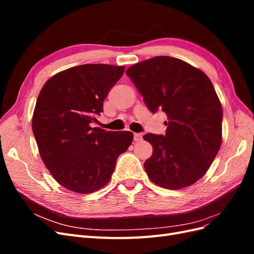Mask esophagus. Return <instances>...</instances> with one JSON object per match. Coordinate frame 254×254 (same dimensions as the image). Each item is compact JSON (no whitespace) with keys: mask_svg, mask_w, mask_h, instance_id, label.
I'll return each instance as SVG.
<instances>
[{"mask_svg":"<svg viewBox=\"0 0 254 254\" xmlns=\"http://www.w3.org/2000/svg\"><path fill=\"white\" fill-rule=\"evenodd\" d=\"M142 139H143L142 133H134L133 134V140L135 142H140V141H142Z\"/></svg>","mask_w":254,"mask_h":254,"instance_id":"esophagus-1","label":"esophagus"}]
</instances>
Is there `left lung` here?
Returning <instances> with one entry per match:
<instances>
[{
	"instance_id": "left-lung-1",
	"label": "left lung",
	"mask_w": 254,
	"mask_h": 254,
	"mask_svg": "<svg viewBox=\"0 0 254 254\" xmlns=\"http://www.w3.org/2000/svg\"><path fill=\"white\" fill-rule=\"evenodd\" d=\"M147 108L167 115L165 135L143 136L152 145L144 167L157 186L179 190L202 178L221 145L222 108L210 78L178 58L157 56L126 71Z\"/></svg>"
}]
</instances>
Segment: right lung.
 <instances>
[{
	"instance_id": "right-lung-1",
	"label": "right lung",
	"mask_w": 254,
	"mask_h": 254,
	"mask_svg": "<svg viewBox=\"0 0 254 254\" xmlns=\"http://www.w3.org/2000/svg\"><path fill=\"white\" fill-rule=\"evenodd\" d=\"M124 71L110 64L73 66L51 77L38 96L33 132L41 159L60 186L75 193L104 188L131 145L132 132L90 125Z\"/></svg>"
}]
</instances>
